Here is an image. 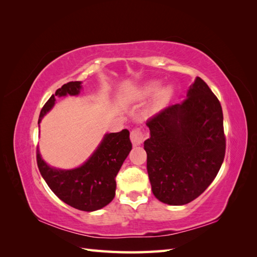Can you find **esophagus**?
<instances>
[{
    "mask_svg": "<svg viewBox=\"0 0 257 257\" xmlns=\"http://www.w3.org/2000/svg\"><path fill=\"white\" fill-rule=\"evenodd\" d=\"M131 141L134 146H139L144 141V134L139 128H134L131 132Z\"/></svg>",
    "mask_w": 257,
    "mask_h": 257,
    "instance_id": "1",
    "label": "esophagus"
}]
</instances>
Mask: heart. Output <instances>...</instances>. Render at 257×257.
<instances>
[{"mask_svg": "<svg viewBox=\"0 0 257 257\" xmlns=\"http://www.w3.org/2000/svg\"><path fill=\"white\" fill-rule=\"evenodd\" d=\"M160 87H161L160 81L148 82L144 85L141 90L138 91L137 97L138 98H147V97H151L154 94H157L155 95L154 102H153V110H159L169 102V99L172 98V96L174 94V90L172 87H169V85L162 88L159 91Z\"/></svg>", "mask_w": 257, "mask_h": 257, "instance_id": "1", "label": "heart"}]
</instances>
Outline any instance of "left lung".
Returning a JSON list of instances; mask_svg holds the SVG:
<instances>
[{"instance_id": "1", "label": "left lung", "mask_w": 257, "mask_h": 257, "mask_svg": "<svg viewBox=\"0 0 257 257\" xmlns=\"http://www.w3.org/2000/svg\"><path fill=\"white\" fill-rule=\"evenodd\" d=\"M144 144L154 196L167 205L191 203L211 184L225 157L223 111L219 99L199 77L180 104L147 121Z\"/></svg>"}]
</instances>
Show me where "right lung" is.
<instances>
[{"label": "right lung", "instance_id": "1", "mask_svg": "<svg viewBox=\"0 0 257 257\" xmlns=\"http://www.w3.org/2000/svg\"><path fill=\"white\" fill-rule=\"evenodd\" d=\"M81 81L62 85L41 110L38 124L56 102V96L78 95ZM132 150L130 132L106 134L97 149L83 165L74 169H57L47 165L36 151L37 166L50 190L65 204L82 211H95L107 206L115 195V176Z\"/></svg>", "mask_w": 257, "mask_h": 257}]
</instances>
